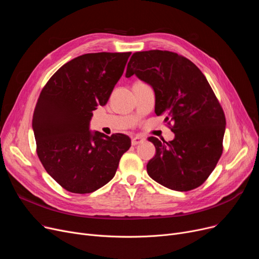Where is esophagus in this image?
Listing matches in <instances>:
<instances>
[{
    "label": "esophagus",
    "mask_w": 259,
    "mask_h": 259,
    "mask_svg": "<svg viewBox=\"0 0 259 259\" xmlns=\"http://www.w3.org/2000/svg\"><path fill=\"white\" fill-rule=\"evenodd\" d=\"M144 141H145V139L142 138V137H134V138H132V140H131V144H132L133 146H137V145L143 143Z\"/></svg>",
    "instance_id": "1"
}]
</instances>
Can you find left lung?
Instances as JSON below:
<instances>
[{
	"label": "left lung",
	"instance_id": "8db88e82",
	"mask_svg": "<svg viewBox=\"0 0 259 259\" xmlns=\"http://www.w3.org/2000/svg\"><path fill=\"white\" fill-rule=\"evenodd\" d=\"M133 74L152 86L155 113L166 116L175 134L170 142L148 139L156 149L147 164L149 176L175 191L199 187L223 154L226 129L224 110L206 76L191 61L167 50L133 53L126 76Z\"/></svg>",
	"mask_w": 259,
	"mask_h": 259
}]
</instances>
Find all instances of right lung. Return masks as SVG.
<instances>
[{"mask_svg": "<svg viewBox=\"0 0 259 259\" xmlns=\"http://www.w3.org/2000/svg\"><path fill=\"white\" fill-rule=\"evenodd\" d=\"M130 54L79 56L63 65L39 93L32 117L36 153L67 191L86 194L105 186L131 146L125 134L89 131L92 111L107 104Z\"/></svg>", "mask_w": 259, "mask_h": 259, "instance_id": "obj_1", "label": "right lung"}]
</instances>
